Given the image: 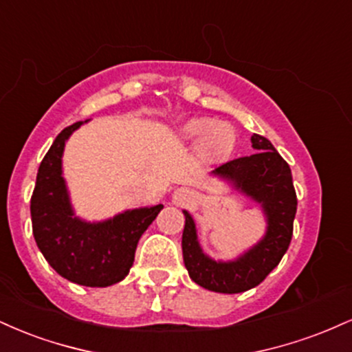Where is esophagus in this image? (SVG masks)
<instances>
[{
  "label": "esophagus",
  "mask_w": 352,
  "mask_h": 352,
  "mask_svg": "<svg viewBox=\"0 0 352 352\" xmlns=\"http://www.w3.org/2000/svg\"><path fill=\"white\" fill-rule=\"evenodd\" d=\"M195 199H197V193L190 188H177L175 192H173V197H172L173 204H177V205L192 204V201H195Z\"/></svg>",
  "instance_id": "34e87169"
}]
</instances>
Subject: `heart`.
Here are the masks:
<instances>
[{
    "instance_id": "obj_1",
    "label": "heart",
    "mask_w": 352,
    "mask_h": 352,
    "mask_svg": "<svg viewBox=\"0 0 352 352\" xmlns=\"http://www.w3.org/2000/svg\"><path fill=\"white\" fill-rule=\"evenodd\" d=\"M182 139L199 144V152L208 162H223L235 152L236 131L227 122H217L208 117H195L180 127Z\"/></svg>"
}]
</instances>
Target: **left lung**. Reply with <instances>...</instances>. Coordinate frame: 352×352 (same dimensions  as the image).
Returning <instances> with one entry per match:
<instances>
[{"label": "left lung", "instance_id": "left-lung-1", "mask_svg": "<svg viewBox=\"0 0 352 352\" xmlns=\"http://www.w3.org/2000/svg\"><path fill=\"white\" fill-rule=\"evenodd\" d=\"M253 155L223 164L210 175L227 182L230 188L260 205L266 230L246 252L233 260H213L201 250L195 220L184 210L182 235L185 268L201 288L215 293H243L260 285L276 268L288 250L296 215V192L289 165L266 137L252 135Z\"/></svg>", "mask_w": 352, "mask_h": 352}]
</instances>
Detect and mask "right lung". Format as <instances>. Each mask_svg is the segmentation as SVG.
<instances>
[{"label":"right lung","mask_w":352,"mask_h":352,"mask_svg":"<svg viewBox=\"0 0 352 352\" xmlns=\"http://www.w3.org/2000/svg\"><path fill=\"white\" fill-rule=\"evenodd\" d=\"M86 122L64 129L44 155L31 197V220L38 248L56 273L76 285L106 288L127 276L140 236L164 205L125 210L100 221L76 215L63 177V153L72 132Z\"/></svg>","instance_id":"obj_1"}]
</instances>
